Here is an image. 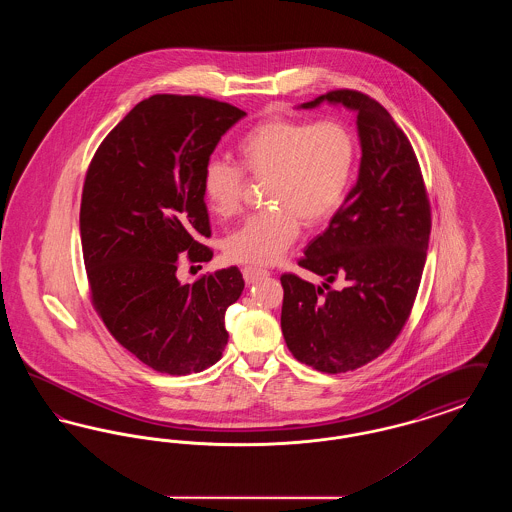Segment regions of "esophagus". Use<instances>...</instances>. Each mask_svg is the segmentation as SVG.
Returning a JSON list of instances; mask_svg holds the SVG:
<instances>
[{
	"instance_id": "esophagus-1",
	"label": "esophagus",
	"mask_w": 512,
	"mask_h": 512,
	"mask_svg": "<svg viewBox=\"0 0 512 512\" xmlns=\"http://www.w3.org/2000/svg\"><path fill=\"white\" fill-rule=\"evenodd\" d=\"M242 272H244V278L247 284H255V282H259L261 278L268 276L267 268L261 267H244Z\"/></svg>"
}]
</instances>
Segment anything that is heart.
I'll use <instances>...</instances> for the list:
<instances>
[{"instance_id": "heart-1", "label": "heart", "mask_w": 512, "mask_h": 512, "mask_svg": "<svg viewBox=\"0 0 512 512\" xmlns=\"http://www.w3.org/2000/svg\"><path fill=\"white\" fill-rule=\"evenodd\" d=\"M238 167L211 157L201 171V192L213 215L232 219L242 207L244 174L265 180L270 209L234 230L224 251L232 261L270 265L295 242L301 224L315 228L340 209L353 180L359 144L340 119H268L240 138Z\"/></svg>"}]
</instances>
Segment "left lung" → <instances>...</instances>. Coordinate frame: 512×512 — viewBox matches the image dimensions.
<instances>
[{
  "instance_id": "8db88e82",
  "label": "left lung",
  "mask_w": 512,
  "mask_h": 512,
  "mask_svg": "<svg viewBox=\"0 0 512 512\" xmlns=\"http://www.w3.org/2000/svg\"><path fill=\"white\" fill-rule=\"evenodd\" d=\"M322 101L357 111L361 171L330 226L297 261L322 276V286L292 272L280 276V322L299 363L338 374L380 357L407 324L426 263L432 211L413 146L384 105L357 90H332L303 107Z\"/></svg>"
}]
</instances>
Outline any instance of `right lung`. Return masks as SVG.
<instances>
[{"label": "right lung", "instance_id": "1", "mask_svg": "<svg viewBox=\"0 0 512 512\" xmlns=\"http://www.w3.org/2000/svg\"><path fill=\"white\" fill-rule=\"evenodd\" d=\"M242 117L217 99L155 94L105 136L86 172L80 240L92 305L109 334L161 374L201 372L228 343L224 315L244 292L240 268L194 284H180L176 270L182 259H213L201 244L211 238L201 171Z\"/></svg>", "mask_w": 512, "mask_h": 512}]
</instances>
